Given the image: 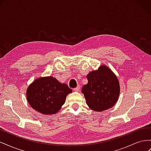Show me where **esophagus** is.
Listing matches in <instances>:
<instances>
[{
    "mask_svg": "<svg viewBox=\"0 0 151 151\" xmlns=\"http://www.w3.org/2000/svg\"><path fill=\"white\" fill-rule=\"evenodd\" d=\"M80 89H81V86H80V85H78L76 88L74 89V91H79Z\"/></svg>",
    "mask_w": 151,
    "mask_h": 151,
    "instance_id": "34e87169",
    "label": "esophagus"
}]
</instances>
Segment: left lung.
<instances>
[{"label": "left lung", "mask_w": 151, "mask_h": 151, "mask_svg": "<svg viewBox=\"0 0 151 151\" xmlns=\"http://www.w3.org/2000/svg\"><path fill=\"white\" fill-rule=\"evenodd\" d=\"M88 83L82 89L86 103L93 110L102 111L111 108L119 97L120 85L116 76L106 66L87 76Z\"/></svg>", "instance_id": "left-lung-1"}]
</instances>
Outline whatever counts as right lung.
Instances as JSON below:
<instances>
[{"label":"right lung","mask_w":151,"mask_h":151,"mask_svg":"<svg viewBox=\"0 0 151 151\" xmlns=\"http://www.w3.org/2000/svg\"><path fill=\"white\" fill-rule=\"evenodd\" d=\"M72 89L53 77L36 79L27 89L26 98L30 106L45 115H52L60 110Z\"/></svg>","instance_id":"right-lung-1"}]
</instances>
